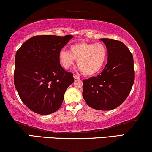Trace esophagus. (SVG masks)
<instances>
[{
	"instance_id": "1",
	"label": "esophagus",
	"mask_w": 152,
	"mask_h": 152,
	"mask_svg": "<svg viewBox=\"0 0 152 152\" xmlns=\"http://www.w3.org/2000/svg\"><path fill=\"white\" fill-rule=\"evenodd\" d=\"M73 77H74V79H75V80H79L80 79V77L77 76L75 74L74 75H73Z\"/></svg>"
}]
</instances>
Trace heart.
Returning <instances> with one entry per match:
<instances>
[{
  "instance_id": "heart-1",
  "label": "heart",
  "mask_w": 152,
  "mask_h": 152,
  "mask_svg": "<svg viewBox=\"0 0 152 152\" xmlns=\"http://www.w3.org/2000/svg\"><path fill=\"white\" fill-rule=\"evenodd\" d=\"M108 51L106 45L102 42H79L72 44L70 51L60 50V64L65 69L74 65L75 59L82 74L86 76L94 75L100 72L107 59Z\"/></svg>"
}]
</instances>
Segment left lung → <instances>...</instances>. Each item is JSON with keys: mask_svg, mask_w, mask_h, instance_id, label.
<instances>
[{"mask_svg": "<svg viewBox=\"0 0 152 152\" xmlns=\"http://www.w3.org/2000/svg\"><path fill=\"white\" fill-rule=\"evenodd\" d=\"M108 50V63L99 75L83 80L82 96L91 108L110 110L128 96L134 81L133 56L123 42L100 39Z\"/></svg>", "mask_w": 152, "mask_h": 152, "instance_id": "8db88e82", "label": "left lung"}]
</instances>
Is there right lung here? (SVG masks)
I'll return each mask as SVG.
<instances>
[{
	"label": "right lung",
	"instance_id": "add662e5",
	"mask_svg": "<svg viewBox=\"0 0 152 152\" xmlns=\"http://www.w3.org/2000/svg\"><path fill=\"white\" fill-rule=\"evenodd\" d=\"M72 35H39L17 50L14 84L24 105L34 113L48 115L61 106L73 74L60 64L58 53Z\"/></svg>",
	"mask_w": 152,
	"mask_h": 152
}]
</instances>
